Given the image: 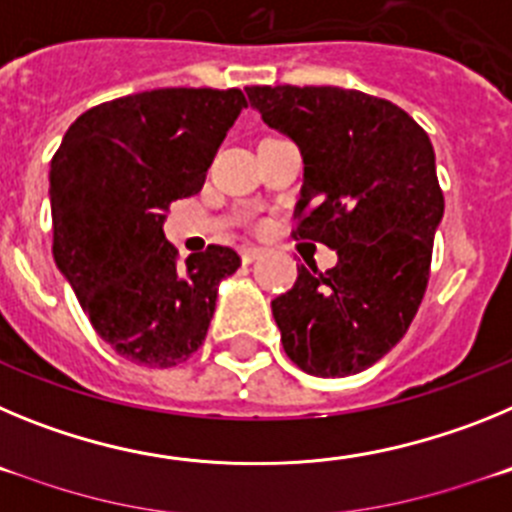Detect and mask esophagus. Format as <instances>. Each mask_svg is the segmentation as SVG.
I'll list each match as a JSON object with an SVG mask.
<instances>
[{"mask_svg":"<svg viewBox=\"0 0 512 512\" xmlns=\"http://www.w3.org/2000/svg\"><path fill=\"white\" fill-rule=\"evenodd\" d=\"M261 256H264V248H259V246H243L241 248L243 264H253V261L261 259Z\"/></svg>","mask_w":512,"mask_h":512,"instance_id":"1","label":"esophagus"}]
</instances>
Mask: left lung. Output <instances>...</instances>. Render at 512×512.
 <instances>
[{"label": "left lung", "mask_w": 512, "mask_h": 512, "mask_svg": "<svg viewBox=\"0 0 512 512\" xmlns=\"http://www.w3.org/2000/svg\"><path fill=\"white\" fill-rule=\"evenodd\" d=\"M269 128L305 164L295 238L338 253L333 269L297 266L271 302L284 351L302 372L348 377L408 333L431 274L443 217L431 138L387 99L341 87H246Z\"/></svg>", "instance_id": "8db88e82"}]
</instances>
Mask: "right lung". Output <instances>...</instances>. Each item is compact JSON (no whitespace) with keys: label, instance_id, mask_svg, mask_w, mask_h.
Returning a JSON list of instances; mask_svg holds the SVG:
<instances>
[{"label":"right lung","instance_id":"add662e5","mask_svg":"<svg viewBox=\"0 0 512 512\" xmlns=\"http://www.w3.org/2000/svg\"><path fill=\"white\" fill-rule=\"evenodd\" d=\"M241 89H153L87 110L51 161L53 259L102 341L140 366H176L202 346L217 287L241 259L207 246L184 264L166 241L235 117Z\"/></svg>","mask_w":512,"mask_h":512}]
</instances>
